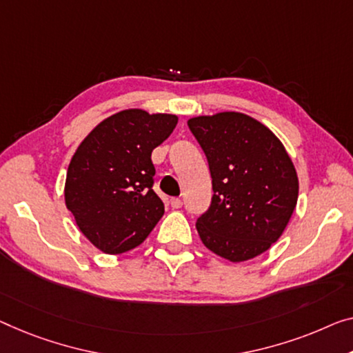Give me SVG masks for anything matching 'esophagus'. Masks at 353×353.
I'll list each match as a JSON object with an SVG mask.
<instances>
[{
	"label": "esophagus",
	"instance_id": "34e87169",
	"mask_svg": "<svg viewBox=\"0 0 353 353\" xmlns=\"http://www.w3.org/2000/svg\"><path fill=\"white\" fill-rule=\"evenodd\" d=\"M170 204H171L172 209H179V208H182V199L181 198H172Z\"/></svg>",
	"mask_w": 353,
	"mask_h": 353
}]
</instances>
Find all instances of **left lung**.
I'll use <instances>...</instances> for the list:
<instances>
[{"label":"left lung","mask_w":353,"mask_h":353,"mask_svg":"<svg viewBox=\"0 0 353 353\" xmlns=\"http://www.w3.org/2000/svg\"><path fill=\"white\" fill-rule=\"evenodd\" d=\"M212 177V203L196 220L203 244L233 263L281 238L298 201V176L277 136L243 112L188 120Z\"/></svg>","instance_id":"1"}]
</instances>
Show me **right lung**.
<instances>
[{
	"label": "right lung",
	"mask_w": 353,
	"mask_h": 353,
	"mask_svg": "<svg viewBox=\"0 0 353 353\" xmlns=\"http://www.w3.org/2000/svg\"><path fill=\"white\" fill-rule=\"evenodd\" d=\"M177 115L125 109L104 119L79 144L68 166L65 203L82 234L104 254L134 249L165 214L154 192L152 150Z\"/></svg>",
	"instance_id": "add662e5"
}]
</instances>
